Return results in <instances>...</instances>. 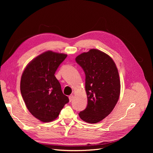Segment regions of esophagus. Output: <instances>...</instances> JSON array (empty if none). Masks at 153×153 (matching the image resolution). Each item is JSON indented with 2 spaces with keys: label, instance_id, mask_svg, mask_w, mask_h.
<instances>
[{
  "label": "esophagus",
  "instance_id": "esophagus-1",
  "mask_svg": "<svg viewBox=\"0 0 153 153\" xmlns=\"http://www.w3.org/2000/svg\"><path fill=\"white\" fill-rule=\"evenodd\" d=\"M69 101L72 102V100H73V99H74V95H70L69 97Z\"/></svg>",
  "mask_w": 153,
  "mask_h": 153
}]
</instances>
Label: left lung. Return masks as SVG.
<instances>
[{"label": "left lung", "mask_w": 153, "mask_h": 153, "mask_svg": "<svg viewBox=\"0 0 153 153\" xmlns=\"http://www.w3.org/2000/svg\"><path fill=\"white\" fill-rule=\"evenodd\" d=\"M76 62L85 74L87 105L79 115L89 123L100 122L113 110L118 100L120 81L113 59L96 49L77 56Z\"/></svg>", "instance_id": "obj_1"}]
</instances>
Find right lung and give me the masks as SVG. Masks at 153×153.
<instances>
[{
    "mask_svg": "<svg viewBox=\"0 0 153 153\" xmlns=\"http://www.w3.org/2000/svg\"><path fill=\"white\" fill-rule=\"evenodd\" d=\"M67 54L46 51L32 60L24 70L20 91L29 111L42 122L57 118L69 99L62 92L54 74Z\"/></svg>",
    "mask_w": 153,
    "mask_h": 153,
    "instance_id": "add662e5",
    "label": "right lung"
}]
</instances>
